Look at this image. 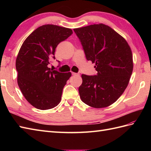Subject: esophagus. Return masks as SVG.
<instances>
[{
  "label": "esophagus",
  "mask_w": 151,
  "mask_h": 151,
  "mask_svg": "<svg viewBox=\"0 0 151 151\" xmlns=\"http://www.w3.org/2000/svg\"><path fill=\"white\" fill-rule=\"evenodd\" d=\"M72 75H79V74L78 73H72Z\"/></svg>",
  "instance_id": "obj_1"
}]
</instances>
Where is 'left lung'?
Here are the masks:
<instances>
[{"label": "left lung", "instance_id": "1", "mask_svg": "<svg viewBox=\"0 0 151 151\" xmlns=\"http://www.w3.org/2000/svg\"><path fill=\"white\" fill-rule=\"evenodd\" d=\"M86 59L95 63L97 75L82 74L78 88L81 100L95 108L116 101L129 85L133 70L132 53L124 38L102 23L75 28Z\"/></svg>", "mask_w": 151, "mask_h": 151}]
</instances>
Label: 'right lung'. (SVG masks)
<instances>
[{
    "label": "right lung",
    "mask_w": 151,
    "mask_h": 151,
    "mask_svg": "<svg viewBox=\"0 0 151 151\" xmlns=\"http://www.w3.org/2000/svg\"><path fill=\"white\" fill-rule=\"evenodd\" d=\"M73 34L70 28L45 24L32 32L19 51L15 62L17 84L29 103L42 110L58 104L71 73H60L48 67L61 41Z\"/></svg>",
    "instance_id": "obj_1"
}]
</instances>
